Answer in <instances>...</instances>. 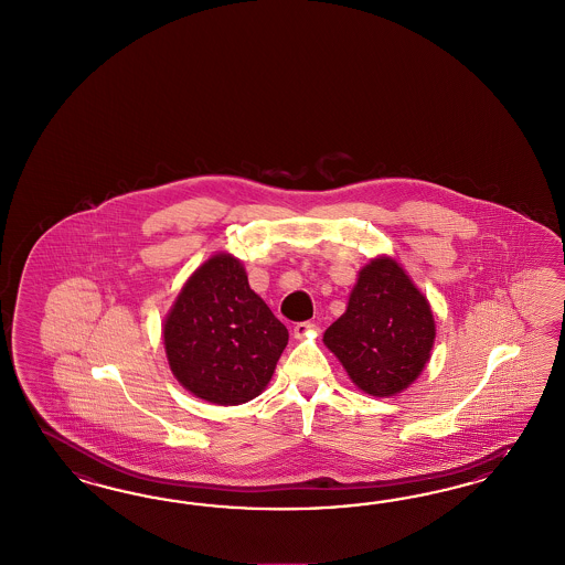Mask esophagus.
<instances>
[{
  "instance_id": "1",
  "label": "esophagus",
  "mask_w": 565,
  "mask_h": 565,
  "mask_svg": "<svg viewBox=\"0 0 565 565\" xmlns=\"http://www.w3.org/2000/svg\"><path fill=\"white\" fill-rule=\"evenodd\" d=\"M310 335H315V326L312 323H298L294 327V338L296 340H307Z\"/></svg>"
}]
</instances>
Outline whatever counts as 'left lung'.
<instances>
[{
    "instance_id": "1",
    "label": "left lung",
    "mask_w": 565,
    "mask_h": 565,
    "mask_svg": "<svg viewBox=\"0 0 565 565\" xmlns=\"http://www.w3.org/2000/svg\"><path fill=\"white\" fill-rule=\"evenodd\" d=\"M435 335L427 296L394 257L379 255L360 269L345 312L323 343L360 392L392 397L425 371Z\"/></svg>"
}]
</instances>
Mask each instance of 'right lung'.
Segmentation results:
<instances>
[{
  "label": "right lung",
  "instance_id": "1",
  "mask_svg": "<svg viewBox=\"0 0 565 565\" xmlns=\"http://www.w3.org/2000/svg\"><path fill=\"white\" fill-rule=\"evenodd\" d=\"M161 338L171 373L186 392L238 406L265 392L290 335L248 286L242 260L215 253L182 286Z\"/></svg>",
  "mask_w": 565,
  "mask_h": 565
}]
</instances>
